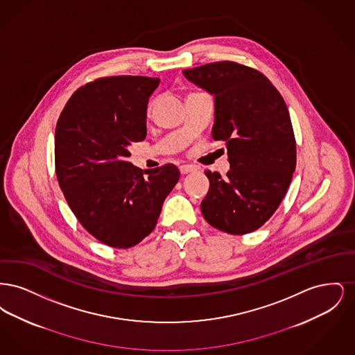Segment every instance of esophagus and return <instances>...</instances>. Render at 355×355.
Returning <instances> with one entry per match:
<instances>
[{
	"mask_svg": "<svg viewBox=\"0 0 355 355\" xmlns=\"http://www.w3.org/2000/svg\"><path fill=\"white\" fill-rule=\"evenodd\" d=\"M196 170H197V166H194V165H181V166H180V171H181V174L193 173V171H196Z\"/></svg>",
	"mask_w": 355,
	"mask_h": 355,
	"instance_id": "obj_1",
	"label": "esophagus"
}]
</instances>
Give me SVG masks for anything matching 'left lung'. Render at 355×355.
<instances>
[{"label":"left lung","mask_w":355,"mask_h":355,"mask_svg":"<svg viewBox=\"0 0 355 355\" xmlns=\"http://www.w3.org/2000/svg\"><path fill=\"white\" fill-rule=\"evenodd\" d=\"M184 76L214 96V141H223L230 170H206L210 187L203 218L220 232L241 236L261 227L282 202L295 170V138L286 103L255 69L211 62Z\"/></svg>","instance_id":"left-lung-1"}]
</instances>
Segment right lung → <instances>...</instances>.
<instances>
[{"label":"right lung","mask_w":355,"mask_h":355,"mask_svg":"<svg viewBox=\"0 0 355 355\" xmlns=\"http://www.w3.org/2000/svg\"><path fill=\"white\" fill-rule=\"evenodd\" d=\"M159 78L103 77L77 89L55 126L60 187L77 220L102 243L128 249L154 230L180 180L166 164L144 170L126 161L146 137V109Z\"/></svg>","instance_id":"obj_1"}]
</instances>
